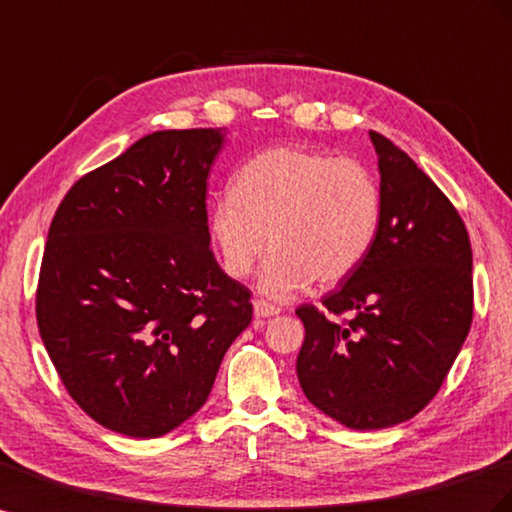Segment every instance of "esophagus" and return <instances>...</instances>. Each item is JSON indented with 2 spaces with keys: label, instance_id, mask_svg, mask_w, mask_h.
Instances as JSON below:
<instances>
[{
  "label": "esophagus",
  "instance_id": "34e87169",
  "mask_svg": "<svg viewBox=\"0 0 512 512\" xmlns=\"http://www.w3.org/2000/svg\"><path fill=\"white\" fill-rule=\"evenodd\" d=\"M275 314H280V308H275V306H271V303H267V301H254V316L256 319H269V316H275Z\"/></svg>",
  "mask_w": 512,
  "mask_h": 512
}]
</instances>
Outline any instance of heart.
<instances>
[{
  "label": "heart",
  "instance_id": "obj_1",
  "mask_svg": "<svg viewBox=\"0 0 512 512\" xmlns=\"http://www.w3.org/2000/svg\"><path fill=\"white\" fill-rule=\"evenodd\" d=\"M381 187L368 165L306 146L267 148L241 165L209 211L222 269L243 280L267 250L258 290L275 301L314 280L331 286L362 265L381 226Z\"/></svg>",
  "mask_w": 512,
  "mask_h": 512
}]
</instances>
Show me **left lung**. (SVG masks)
Masks as SVG:
<instances>
[{
    "label": "left lung",
    "instance_id": "left-lung-1",
    "mask_svg": "<svg viewBox=\"0 0 512 512\" xmlns=\"http://www.w3.org/2000/svg\"><path fill=\"white\" fill-rule=\"evenodd\" d=\"M381 174V226L370 254L323 297L303 303L297 379L310 403L353 431L422 411L472 325V245L461 215L407 153L370 131Z\"/></svg>",
    "mask_w": 512,
    "mask_h": 512
}]
</instances>
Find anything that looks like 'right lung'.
Returning a JSON list of instances; mask_svg holds the SVG:
<instances>
[{"instance_id": "1", "label": "right lung", "mask_w": 512, "mask_h": 512, "mask_svg": "<svg viewBox=\"0 0 512 512\" xmlns=\"http://www.w3.org/2000/svg\"><path fill=\"white\" fill-rule=\"evenodd\" d=\"M222 129L155 131L81 176L49 226L40 338L68 394L109 431L153 439L211 394L252 321L211 252L206 178Z\"/></svg>"}]
</instances>
